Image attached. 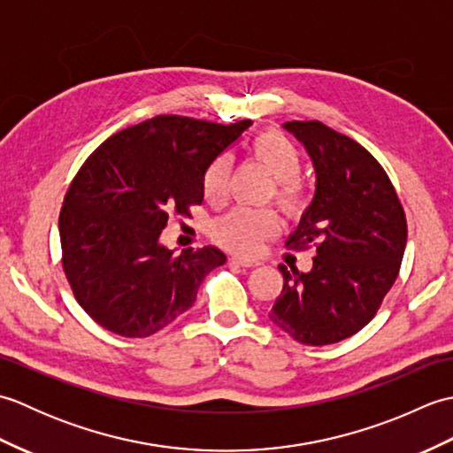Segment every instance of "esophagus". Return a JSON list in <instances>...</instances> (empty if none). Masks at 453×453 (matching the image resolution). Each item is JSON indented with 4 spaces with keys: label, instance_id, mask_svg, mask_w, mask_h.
Masks as SVG:
<instances>
[{
    "label": "esophagus",
    "instance_id": "obj_1",
    "mask_svg": "<svg viewBox=\"0 0 453 453\" xmlns=\"http://www.w3.org/2000/svg\"><path fill=\"white\" fill-rule=\"evenodd\" d=\"M229 261H232L234 265L243 266V268H253V266L261 265L258 261H251V258H245V257H232V258H229Z\"/></svg>",
    "mask_w": 453,
    "mask_h": 453
}]
</instances>
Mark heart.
I'll list each match as a JSON object with an SVG mask.
<instances>
[{"label": "heart", "instance_id": "obj_1", "mask_svg": "<svg viewBox=\"0 0 453 453\" xmlns=\"http://www.w3.org/2000/svg\"><path fill=\"white\" fill-rule=\"evenodd\" d=\"M251 157L274 177L276 182L271 196H274L276 204L288 216H300L307 206V198L297 182L303 173V159L294 142L276 130L261 132L251 143ZM229 175H232V159L227 156H219L210 163L202 179L206 202L221 204L226 200ZM276 232L278 216L273 210L237 208L216 221L211 235L218 243L235 253H253L265 239L273 237Z\"/></svg>", "mask_w": 453, "mask_h": 453}]
</instances>
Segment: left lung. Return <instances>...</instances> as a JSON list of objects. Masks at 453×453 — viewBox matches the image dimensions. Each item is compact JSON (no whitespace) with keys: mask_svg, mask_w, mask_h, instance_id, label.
Listing matches in <instances>:
<instances>
[{"mask_svg":"<svg viewBox=\"0 0 453 453\" xmlns=\"http://www.w3.org/2000/svg\"><path fill=\"white\" fill-rule=\"evenodd\" d=\"M315 167V196L290 249L315 247L313 268L280 265L284 288L271 321L310 346L349 339L378 313L399 274L407 219L388 173L358 142L319 120L284 122Z\"/></svg>","mask_w":453,"mask_h":453,"instance_id":"obj_1","label":"left lung"}]
</instances>
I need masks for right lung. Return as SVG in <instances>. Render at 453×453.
Wrapping results in <instances>:
<instances>
[{
	"label": "right lung",
	"instance_id": "add662e5",
	"mask_svg": "<svg viewBox=\"0 0 453 453\" xmlns=\"http://www.w3.org/2000/svg\"><path fill=\"white\" fill-rule=\"evenodd\" d=\"M251 120L159 114L114 134L85 159L60 211L62 266L75 300L104 329L143 339L188 311L226 263L216 247L159 243L169 214L202 204V179Z\"/></svg>",
	"mask_w": 453,
	"mask_h": 453
}]
</instances>
